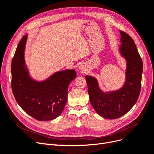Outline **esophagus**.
<instances>
[{"mask_svg":"<svg viewBox=\"0 0 154 154\" xmlns=\"http://www.w3.org/2000/svg\"><path fill=\"white\" fill-rule=\"evenodd\" d=\"M78 70L80 72H85V67L83 64L80 65V66L78 67Z\"/></svg>","mask_w":154,"mask_h":154,"instance_id":"obj_1","label":"esophagus"}]
</instances>
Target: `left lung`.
<instances>
[{"label":"left lung","instance_id":"1","mask_svg":"<svg viewBox=\"0 0 154 154\" xmlns=\"http://www.w3.org/2000/svg\"><path fill=\"white\" fill-rule=\"evenodd\" d=\"M119 53L126 61L125 80L118 90L104 91L97 79L85 76L90 102L101 117L115 119L127 113L136 104L140 94L143 61L133 39L120 31Z\"/></svg>","mask_w":154,"mask_h":154}]
</instances>
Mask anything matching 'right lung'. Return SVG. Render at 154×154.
<instances>
[{
	"instance_id": "1",
	"label": "right lung",
	"mask_w": 154,
	"mask_h": 154,
	"mask_svg": "<svg viewBox=\"0 0 154 154\" xmlns=\"http://www.w3.org/2000/svg\"><path fill=\"white\" fill-rule=\"evenodd\" d=\"M28 35L22 37L11 63V88L20 106L38 121L53 120L62 114L67 101L69 83L76 77L74 69L57 71L43 80L32 77L26 62Z\"/></svg>"
}]
</instances>
